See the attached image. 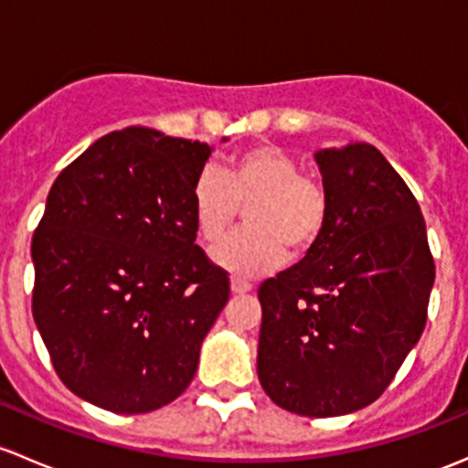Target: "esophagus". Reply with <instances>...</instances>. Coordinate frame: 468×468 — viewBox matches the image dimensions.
Here are the masks:
<instances>
[{"mask_svg":"<svg viewBox=\"0 0 468 468\" xmlns=\"http://www.w3.org/2000/svg\"><path fill=\"white\" fill-rule=\"evenodd\" d=\"M250 289H253V284H250L249 280H242V278L230 280V292L233 293H249Z\"/></svg>","mask_w":468,"mask_h":468,"instance_id":"34e87169","label":"esophagus"}]
</instances>
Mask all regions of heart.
Instances as JSON below:
<instances>
[{"label": "heart", "mask_w": 468, "mask_h": 468, "mask_svg": "<svg viewBox=\"0 0 468 468\" xmlns=\"http://www.w3.org/2000/svg\"><path fill=\"white\" fill-rule=\"evenodd\" d=\"M197 233L218 242L247 206V229L213 249L221 269L258 275L289 260H303L318 247L329 221V193L318 176L278 145L238 152L224 168H204L190 188Z\"/></svg>", "instance_id": "b5f03b06"}]
</instances>
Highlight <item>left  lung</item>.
I'll return each instance as SVG.
<instances>
[{"label":"left lung","mask_w":468,"mask_h":468,"mask_svg":"<svg viewBox=\"0 0 468 468\" xmlns=\"http://www.w3.org/2000/svg\"><path fill=\"white\" fill-rule=\"evenodd\" d=\"M329 193L318 247L258 289V377L303 417L361 410L424 332L435 262L424 215L375 145L316 154Z\"/></svg>","instance_id":"8db88e82"}]
</instances>
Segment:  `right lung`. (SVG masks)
Masks as SVG:
<instances>
[{"mask_svg": "<svg viewBox=\"0 0 468 468\" xmlns=\"http://www.w3.org/2000/svg\"><path fill=\"white\" fill-rule=\"evenodd\" d=\"M210 154L147 127L110 132L53 181L33 233V318L73 395L118 415L175 401L230 296L197 247L190 188Z\"/></svg>", "mask_w": 468, "mask_h": 468, "instance_id": "right-lung-1", "label": "right lung"}]
</instances>
